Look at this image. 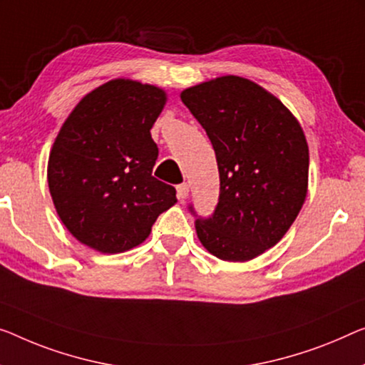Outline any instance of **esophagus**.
<instances>
[{
	"label": "esophagus",
	"instance_id": "obj_1",
	"mask_svg": "<svg viewBox=\"0 0 365 365\" xmlns=\"http://www.w3.org/2000/svg\"><path fill=\"white\" fill-rule=\"evenodd\" d=\"M188 193H190V185H188V183L177 185V195H178V198L185 200V198L188 197Z\"/></svg>",
	"mask_w": 365,
	"mask_h": 365
}]
</instances>
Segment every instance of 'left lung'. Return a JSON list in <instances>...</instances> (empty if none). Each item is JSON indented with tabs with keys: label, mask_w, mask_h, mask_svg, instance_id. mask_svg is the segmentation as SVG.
<instances>
[{
	"label": "left lung",
	"mask_w": 365,
	"mask_h": 365,
	"mask_svg": "<svg viewBox=\"0 0 365 365\" xmlns=\"http://www.w3.org/2000/svg\"><path fill=\"white\" fill-rule=\"evenodd\" d=\"M213 144L220 170L215 213L197 216L200 242L217 259L246 262L274 247L308 190V144L295 116L254 81L226 75L182 91Z\"/></svg>",
	"instance_id": "left-lung-1"
}]
</instances>
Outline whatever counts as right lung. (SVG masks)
Wrapping results in <instances>:
<instances>
[{"mask_svg":"<svg viewBox=\"0 0 365 365\" xmlns=\"http://www.w3.org/2000/svg\"><path fill=\"white\" fill-rule=\"evenodd\" d=\"M165 101L154 85L116 78L65 119L48 155V190L65 227L85 246L129 251L177 203L175 188L152 177L159 149L150 129Z\"/></svg>","mask_w":365,"mask_h":365,"instance_id":"right-lung-1","label":"right lung"}]
</instances>
